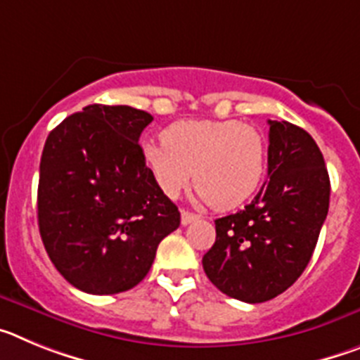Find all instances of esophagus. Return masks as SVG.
Wrapping results in <instances>:
<instances>
[{
	"instance_id": "obj_1",
	"label": "esophagus",
	"mask_w": 360,
	"mask_h": 360,
	"mask_svg": "<svg viewBox=\"0 0 360 360\" xmlns=\"http://www.w3.org/2000/svg\"><path fill=\"white\" fill-rule=\"evenodd\" d=\"M196 219H200L198 214H195V212H189V211H182V225H189V224H193V221H196Z\"/></svg>"
}]
</instances>
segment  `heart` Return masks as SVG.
<instances>
[{
  "label": "heart",
  "instance_id": "obj_1",
  "mask_svg": "<svg viewBox=\"0 0 360 360\" xmlns=\"http://www.w3.org/2000/svg\"><path fill=\"white\" fill-rule=\"evenodd\" d=\"M144 146V160L165 196L176 198L195 176L200 202L218 211L240 207L266 173L269 144L240 120H180Z\"/></svg>",
  "mask_w": 360,
  "mask_h": 360
}]
</instances>
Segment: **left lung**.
Returning <instances> with one entry per match:
<instances>
[{"instance_id":"left-lung-1","label":"left lung","mask_w":360,"mask_h":360,"mask_svg":"<svg viewBox=\"0 0 360 360\" xmlns=\"http://www.w3.org/2000/svg\"><path fill=\"white\" fill-rule=\"evenodd\" d=\"M269 180L243 211L214 219L203 270L225 295L263 303L283 294L310 262L330 205V178L316 141L269 120Z\"/></svg>"}]
</instances>
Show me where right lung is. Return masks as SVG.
<instances>
[{"instance_id": "1", "label": "right lung", "mask_w": 360, "mask_h": 360, "mask_svg": "<svg viewBox=\"0 0 360 360\" xmlns=\"http://www.w3.org/2000/svg\"><path fill=\"white\" fill-rule=\"evenodd\" d=\"M153 120L131 106L90 104L44 142L37 221L63 278L88 294H119L146 278L158 243L180 225L139 139Z\"/></svg>"}]
</instances>
